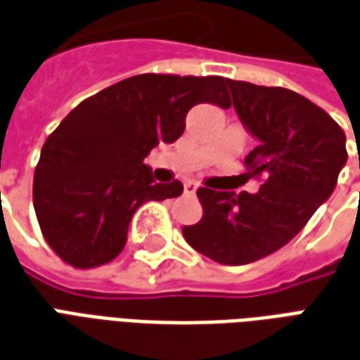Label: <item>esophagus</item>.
I'll return each instance as SVG.
<instances>
[{"mask_svg":"<svg viewBox=\"0 0 360 360\" xmlns=\"http://www.w3.org/2000/svg\"><path fill=\"white\" fill-rule=\"evenodd\" d=\"M196 188H198V185H196L195 181H187V183L183 185V191H185V195H195Z\"/></svg>","mask_w":360,"mask_h":360,"instance_id":"esophagus-1","label":"esophagus"}]
</instances>
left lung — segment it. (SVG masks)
I'll list each match as a JSON object with an SVG mask.
<instances>
[{
  "instance_id": "8db88e82",
  "label": "left lung",
  "mask_w": 360,
  "mask_h": 360,
  "mask_svg": "<svg viewBox=\"0 0 360 360\" xmlns=\"http://www.w3.org/2000/svg\"><path fill=\"white\" fill-rule=\"evenodd\" d=\"M233 108L258 146L245 158L255 195L206 183L196 195L202 218L185 241L214 262L250 264L281 249L335 188L347 162L345 133L322 108L293 90L227 79ZM360 167V162H359Z\"/></svg>"
}]
</instances>
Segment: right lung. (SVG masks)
Wrapping results in <instances>:
<instances>
[{"mask_svg":"<svg viewBox=\"0 0 360 360\" xmlns=\"http://www.w3.org/2000/svg\"><path fill=\"white\" fill-rule=\"evenodd\" d=\"M224 77L144 73L90 96L44 142L32 200L44 239L63 262L89 270L123 250L134 212L175 198L183 185L156 183L144 158L185 131L196 103L229 108Z\"/></svg>","mask_w":360,"mask_h":360,"instance_id":"1","label":"right lung"}]
</instances>
